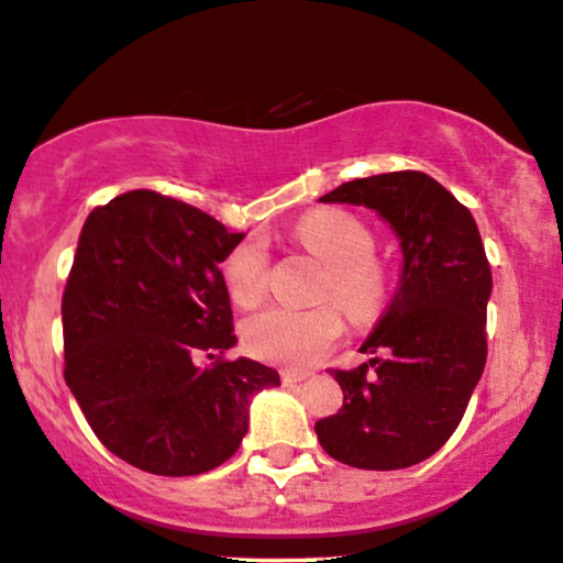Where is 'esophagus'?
I'll use <instances>...</instances> for the list:
<instances>
[{"label": "esophagus", "instance_id": "esophagus-1", "mask_svg": "<svg viewBox=\"0 0 563 563\" xmlns=\"http://www.w3.org/2000/svg\"><path fill=\"white\" fill-rule=\"evenodd\" d=\"M308 378V373H302V371H282V380L287 386H297V384H302V380Z\"/></svg>", "mask_w": 563, "mask_h": 563}]
</instances>
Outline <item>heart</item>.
<instances>
[{
    "mask_svg": "<svg viewBox=\"0 0 563 563\" xmlns=\"http://www.w3.org/2000/svg\"><path fill=\"white\" fill-rule=\"evenodd\" d=\"M295 238L329 266L321 289L323 300H334L355 321H367L376 313L384 297V268L371 255L373 238L363 221L325 208L308 213L295 227ZM266 266L268 253L261 238H247L229 250L221 263L229 297L242 308L258 305L266 292ZM339 334L342 316L331 305L310 310L268 308L242 329L250 355L292 367L316 363L334 346Z\"/></svg>",
    "mask_w": 563,
    "mask_h": 563,
    "instance_id": "1",
    "label": "heart"
}]
</instances>
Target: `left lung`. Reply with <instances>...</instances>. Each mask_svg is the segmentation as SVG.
<instances>
[{
  "label": "left lung",
  "instance_id": "8db88e82",
  "mask_svg": "<svg viewBox=\"0 0 563 563\" xmlns=\"http://www.w3.org/2000/svg\"><path fill=\"white\" fill-rule=\"evenodd\" d=\"M376 211L401 250L397 292L360 346L371 360L336 371V415L316 422L325 454L360 470H405L460 426L483 376L490 266L473 213L422 172H388L318 198Z\"/></svg>",
  "mask_w": 563,
  "mask_h": 563
}]
</instances>
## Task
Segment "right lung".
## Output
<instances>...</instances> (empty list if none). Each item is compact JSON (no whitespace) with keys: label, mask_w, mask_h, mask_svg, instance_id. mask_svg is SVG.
Masks as SVG:
<instances>
[{"label":"right lung","mask_w":563,"mask_h":563,"mask_svg":"<svg viewBox=\"0 0 563 563\" xmlns=\"http://www.w3.org/2000/svg\"><path fill=\"white\" fill-rule=\"evenodd\" d=\"M245 234L183 200L133 190L93 208L62 297L65 380L88 426L143 473L185 477L224 464L250 399L279 386L238 344L221 263ZM198 351L218 363L195 365Z\"/></svg>","instance_id":"add662e5"}]
</instances>
